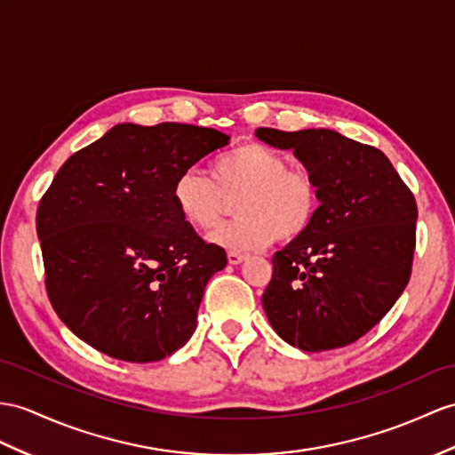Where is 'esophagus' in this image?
Segmentation results:
<instances>
[{
	"mask_svg": "<svg viewBox=\"0 0 455 455\" xmlns=\"http://www.w3.org/2000/svg\"><path fill=\"white\" fill-rule=\"evenodd\" d=\"M243 260H247V254H241V252H228V262L229 264H241Z\"/></svg>",
	"mask_w": 455,
	"mask_h": 455,
	"instance_id": "1",
	"label": "esophagus"
}]
</instances>
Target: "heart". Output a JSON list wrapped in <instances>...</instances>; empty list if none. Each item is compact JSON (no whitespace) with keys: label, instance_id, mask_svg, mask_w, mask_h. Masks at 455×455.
I'll list each match as a JSON object with an SVG mask.
<instances>
[{"label":"heart","instance_id":"obj_1","mask_svg":"<svg viewBox=\"0 0 455 455\" xmlns=\"http://www.w3.org/2000/svg\"><path fill=\"white\" fill-rule=\"evenodd\" d=\"M235 203V221L210 234V243L229 252H252L275 239L293 241L307 234L318 212L320 193L307 170L290 168L282 152L260 142H243L212 162V180L196 170L175 177L172 201L187 226L214 228L228 201Z\"/></svg>","mask_w":455,"mask_h":455}]
</instances>
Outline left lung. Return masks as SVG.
I'll use <instances>...</instances> for the list:
<instances>
[{
	"mask_svg": "<svg viewBox=\"0 0 455 455\" xmlns=\"http://www.w3.org/2000/svg\"><path fill=\"white\" fill-rule=\"evenodd\" d=\"M257 137L293 150L318 183L307 234L274 254L264 313L301 351L349 346L380 323L405 290L415 252V196L379 148L330 129Z\"/></svg>",
	"mask_w": 455,
	"mask_h": 455,
	"instance_id": "1",
	"label": "left lung"
}]
</instances>
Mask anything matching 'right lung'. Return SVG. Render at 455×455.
Segmentation results:
<instances>
[{"instance_id":"1","label":"right lung","mask_w":455,"mask_h":455,"mask_svg":"<svg viewBox=\"0 0 455 455\" xmlns=\"http://www.w3.org/2000/svg\"><path fill=\"white\" fill-rule=\"evenodd\" d=\"M226 144L208 127L121 124L61 165L36 231L50 303L76 338L129 363L189 341L204 287L228 259L177 214L172 187Z\"/></svg>"}]
</instances>
